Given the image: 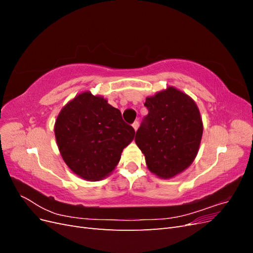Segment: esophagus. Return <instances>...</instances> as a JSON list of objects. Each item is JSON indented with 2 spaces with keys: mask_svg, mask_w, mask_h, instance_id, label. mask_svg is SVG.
<instances>
[{
  "mask_svg": "<svg viewBox=\"0 0 253 253\" xmlns=\"http://www.w3.org/2000/svg\"><path fill=\"white\" fill-rule=\"evenodd\" d=\"M132 126H133V128L135 129V131H137V129H138V127H139V124H138V121H135L134 124L132 125Z\"/></svg>",
  "mask_w": 253,
  "mask_h": 253,
  "instance_id": "1",
  "label": "esophagus"
}]
</instances>
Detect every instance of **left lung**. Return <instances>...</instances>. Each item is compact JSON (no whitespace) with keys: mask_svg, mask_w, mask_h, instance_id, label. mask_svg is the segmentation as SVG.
Masks as SVG:
<instances>
[{"mask_svg":"<svg viewBox=\"0 0 253 253\" xmlns=\"http://www.w3.org/2000/svg\"><path fill=\"white\" fill-rule=\"evenodd\" d=\"M149 111L135 142L148 169L170 179L194 162L202 141L203 120L195 101L183 91L168 86L145 99Z\"/></svg>","mask_w":253,"mask_h":253,"instance_id":"obj_1","label":"left lung"}]
</instances>
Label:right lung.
Returning <instances> with one entry per match:
<instances>
[{
  "label": "right lung",
  "mask_w": 253,
  "mask_h": 253,
  "mask_svg": "<svg viewBox=\"0 0 253 253\" xmlns=\"http://www.w3.org/2000/svg\"><path fill=\"white\" fill-rule=\"evenodd\" d=\"M55 136L60 154L72 172L95 181L114 171L135 131L106 99L83 91L60 111Z\"/></svg>",
  "instance_id": "add662e5"
}]
</instances>
